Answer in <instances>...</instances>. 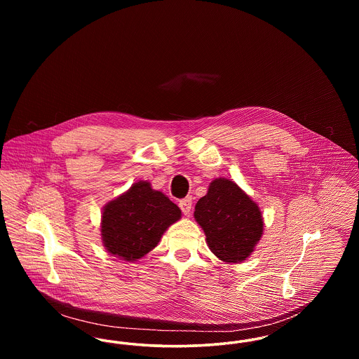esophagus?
I'll use <instances>...</instances> for the list:
<instances>
[{"label": "esophagus", "instance_id": "34e87169", "mask_svg": "<svg viewBox=\"0 0 359 359\" xmlns=\"http://www.w3.org/2000/svg\"><path fill=\"white\" fill-rule=\"evenodd\" d=\"M179 207L183 211L184 215H189L191 214V208H192V199L191 198H184L179 202Z\"/></svg>", "mask_w": 359, "mask_h": 359}]
</instances>
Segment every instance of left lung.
Masks as SVG:
<instances>
[{
	"instance_id": "1",
	"label": "left lung",
	"mask_w": 359,
	"mask_h": 359,
	"mask_svg": "<svg viewBox=\"0 0 359 359\" xmlns=\"http://www.w3.org/2000/svg\"><path fill=\"white\" fill-rule=\"evenodd\" d=\"M194 217L205 234L210 250L224 262H242L262 236L261 211L229 179H215L195 205Z\"/></svg>"
}]
</instances>
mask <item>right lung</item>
I'll return each instance as SVG.
<instances>
[{
  "label": "right lung",
  "mask_w": 359,
  "mask_h": 359,
  "mask_svg": "<svg viewBox=\"0 0 359 359\" xmlns=\"http://www.w3.org/2000/svg\"><path fill=\"white\" fill-rule=\"evenodd\" d=\"M182 211L148 182H137L103 207L101 236L109 253L136 261L154 249Z\"/></svg>",
  "instance_id": "add662e5"
}]
</instances>
